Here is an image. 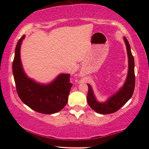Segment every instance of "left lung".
Returning a JSON list of instances; mask_svg holds the SVG:
<instances>
[{"label":"left lung","instance_id":"left-lung-1","mask_svg":"<svg viewBox=\"0 0 149 149\" xmlns=\"http://www.w3.org/2000/svg\"><path fill=\"white\" fill-rule=\"evenodd\" d=\"M128 57V72L125 82L122 88L107 99L104 102L97 100L91 85H88V94L87 96L88 103L95 111L100 114H109L116 112L126 104L133 95L135 85L134 61L131 52L130 45L125 37L123 38Z\"/></svg>","mask_w":149,"mask_h":149}]
</instances>
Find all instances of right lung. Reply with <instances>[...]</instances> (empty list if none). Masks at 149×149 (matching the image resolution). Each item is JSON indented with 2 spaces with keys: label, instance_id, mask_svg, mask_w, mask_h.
Segmentation results:
<instances>
[{
  "label": "right lung",
  "instance_id": "right-lung-1",
  "mask_svg": "<svg viewBox=\"0 0 149 149\" xmlns=\"http://www.w3.org/2000/svg\"><path fill=\"white\" fill-rule=\"evenodd\" d=\"M24 35L15 47L13 72L16 89L24 104L36 111L44 114L59 112L66 105L71 83L70 74L60 73L47 84L38 83L26 74L20 57V48Z\"/></svg>",
  "mask_w": 149,
  "mask_h": 149
}]
</instances>
